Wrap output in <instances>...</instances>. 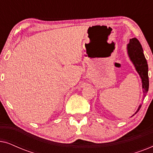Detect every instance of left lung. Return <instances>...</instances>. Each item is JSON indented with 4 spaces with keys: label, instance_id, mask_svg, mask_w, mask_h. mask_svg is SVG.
Returning a JSON list of instances; mask_svg holds the SVG:
<instances>
[{
    "label": "left lung",
    "instance_id": "obj_1",
    "mask_svg": "<svg viewBox=\"0 0 153 153\" xmlns=\"http://www.w3.org/2000/svg\"><path fill=\"white\" fill-rule=\"evenodd\" d=\"M127 53L129 57V59L132 62V63L135 67L136 70L139 73L142 81V88L143 89L144 97L146 96V93L148 91L149 88V79H148V66L145 56L143 54V50L141 47V43L139 41L134 37L129 39V42L127 47ZM141 105H139L136 114L141 108ZM132 115L131 117L134 116Z\"/></svg>",
    "mask_w": 153,
    "mask_h": 153
}]
</instances>
